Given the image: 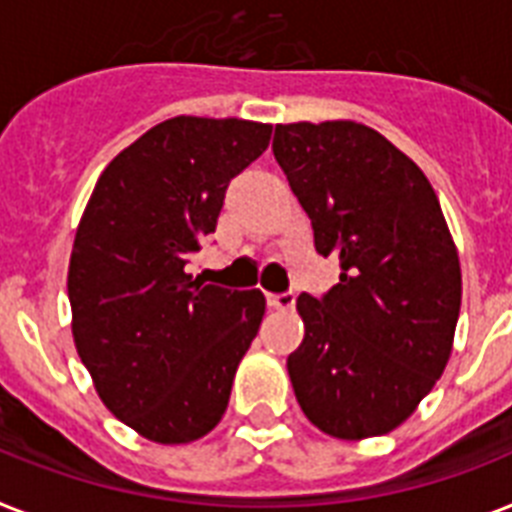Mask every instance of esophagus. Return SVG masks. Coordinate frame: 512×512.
<instances>
[{"instance_id":"34e87169","label":"esophagus","mask_w":512,"mask_h":512,"mask_svg":"<svg viewBox=\"0 0 512 512\" xmlns=\"http://www.w3.org/2000/svg\"><path fill=\"white\" fill-rule=\"evenodd\" d=\"M294 294L292 292H284V294H268V305L273 307V310H281V313H286V310H294Z\"/></svg>"}]
</instances>
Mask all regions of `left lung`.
I'll return each instance as SVG.
<instances>
[{"label": "left lung", "instance_id": "1", "mask_svg": "<svg viewBox=\"0 0 512 512\" xmlns=\"http://www.w3.org/2000/svg\"><path fill=\"white\" fill-rule=\"evenodd\" d=\"M273 155L342 276L299 294L305 339L286 360L302 413L336 439L397 429L434 389L458 326V249L429 178L355 123L276 126Z\"/></svg>", "mask_w": 512, "mask_h": 512}]
</instances>
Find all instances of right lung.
Segmentation results:
<instances>
[{"label":"right lung","instance_id":"right-lung-1","mask_svg":"<svg viewBox=\"0 0 512 512\" xmlns=\"http://www.w3.org/2000/svg\"><path fill=\"white\" fill-rule=\"evenodd\" d=\"M270 131L239 118L157 123L107 165L83 210L68 268L73 342L107 410L149 442L218 426L263 321L260 289L202 284L186 263Z\"/></svg>","mask_w":512,"mask_h":512}]
</instances>
